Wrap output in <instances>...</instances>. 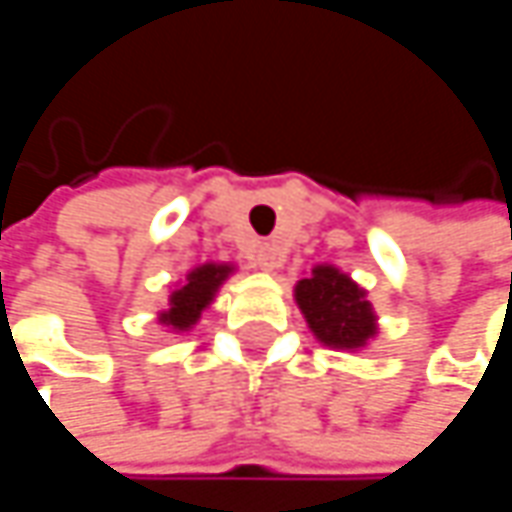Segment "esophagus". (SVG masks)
I'll use <instances>...</instances> for the list:
<instances>
[{
	"mask_svg": "<svg viewBox=\"0 0 512 512\" xmlns=\"http://www.w3.org/2000/svg\"><path fill=\"white\" fill-rule=\"evenodd\" d=\"M281 249L278 246H272V243H263V246H257L255 249V266L257 269H263V272H275L278 266H281Z\"/></svg>",
	"mask_w": 512,
	"mask_h": 512,
	"instance_id": "1",
	"label": "esophagus"
}]
</instances>
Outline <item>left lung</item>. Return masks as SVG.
<instances>
[{
    "instance_id": "8db88e82",
    "label": "left lung",
    "mask_w": 512,
    "mask_h": 512,
    "mask_svg": "<svg viewBox=\"0 0 512 512\" xmlns=\"http://www.w3.org/2000/svg\"><path fill=\"white\" fill-rule=\"evenodd\" d=\"M293 299L314 338L329 350L358 353L379 335V317L367 290L335 263H317L299 278Z\"/></svg>"
}]
</instances>
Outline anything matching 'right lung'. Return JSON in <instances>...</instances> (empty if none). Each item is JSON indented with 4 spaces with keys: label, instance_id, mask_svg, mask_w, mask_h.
<instances>
[{
    "label": "right lung",
    "instance_id": "add662e5",
    "mask_svg": "<svg viewBox=\"0 0 512 512\" xmlns=\"http://www.w3.org/2000/svg\"><path fill=\"white\" fill-rule=\"evenodd\" d=\"M237 272L234 263H219V260H207L198 263L186 272V281H180L171 293H168V308L156 314V323L165 326L168 332L180 335L195 329V323L201 320V314L213 305L219 287Z\"/></svg>",
    "mask_w": 512,
    "mask_h": 512
}]
</instances>
